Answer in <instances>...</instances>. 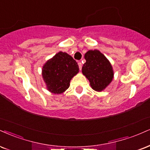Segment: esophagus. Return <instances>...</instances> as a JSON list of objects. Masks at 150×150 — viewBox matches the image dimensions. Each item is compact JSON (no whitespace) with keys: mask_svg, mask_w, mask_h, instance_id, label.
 <instances>
[{"mask_svg":"<svg viewBox=\"0 0 150 150\" xmlns=\"http://www.w3.org/2000/svg\"><path fill=\"white\" fill-rule=\"evenodd\" d=\"M78 66H79V68H80V70L82 69V63L80 62V61H79V62H78Z\"/></svg>","mask_w":150,"mask_h":150,"instance_id":"obj_1","label":"esophagus"}]
</instances>
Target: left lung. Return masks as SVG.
I'll use <instances>...</instances> for the list:
<instances>
[{"label": "left lung", "mask_w": 150, "mask_h": 150, "mask_svg": "<svg viewBox=\"0 0 150 150\" xmlns=\"http://www.w3.org/2000/svg\"><path fill=\"white\" fill-rule=\"evenodd\" d=\"M86 63L82 72L93 90L101 91L110 84L114 76L112 67L108 59L97 50H89L84 54Z\"/></svg>", "instance_id": "8db88e82"}]
</instances>
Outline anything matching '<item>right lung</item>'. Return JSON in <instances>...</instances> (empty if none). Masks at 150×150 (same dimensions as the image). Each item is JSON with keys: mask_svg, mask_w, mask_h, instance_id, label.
<instances>
[{"mask_svg": "<svg viewBox=\"0 0 150 150\" xmlns=\"http://www.w3.org/2000/svg\"><path fill=\"white\" fill-rule=\"evenodd\" d=\"M42 70L48 91L56 94L68 89L71 79L79 72V66L71 56L59 52L47 61Z\"/></svg>", "mask_w": 150, "mask_h": 150, "instance_id": "1", "label": "right lung"}]
</instances>
